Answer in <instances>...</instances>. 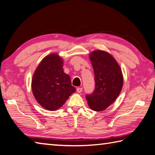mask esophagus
<instances>
[{
	"label": "esophagus",
	"instance_id": "1",
	"mask_svg": "<svg viewBox=\"0 0 155 155\" xmlns=\"http://www.w3.org/2000/svg\"><path fill=\"white\" fill-rule=\"evenodd\" d=\"M76 90H77V91L78 93H81V91H82V88L81 87H78L77 89H76Z\"/></svg>",
	"mask_w": 155,
	"mask_h": 155
}]
</instances>
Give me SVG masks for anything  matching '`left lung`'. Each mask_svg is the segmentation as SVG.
I'll return each instance as SVG.
<instances>
[{
    "label": "left lung",
    "mask_w": 155,
    "mask_h": 155,
    "mask_svg": "<svg viewBox=\"0 0 155 155\" xmlns=\"http://www.w3.org/2000/svg\"><path fill=\"white\" fill-rule=\"evenodd\" d=\"M95 75V89L86 97L90 108L100 112L112 104L123 86L122 70L115 59L106 51L96 50L90 54Z\"/></svg>",
    "instance_id": "1"
}]
</instances>
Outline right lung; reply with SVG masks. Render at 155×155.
Wrapping results in <instances>:
<instances>
[{"mask_svg":"<svg viewBox=\"0 0 155 155\" xmlns=\"http://www.w3.org/2000/svg\"><path fill=\"white\" fill-rule=\"evenodd\" d=\"M63 59L56 53L44 58L33 74L31 87L35 98L43 108L55 111L75 91L69 75L63 69Z\"/></svg>","mask_w":155,"mask_h":155,"instance_id":"obj_1","label":"right lung"}]
</instances>
